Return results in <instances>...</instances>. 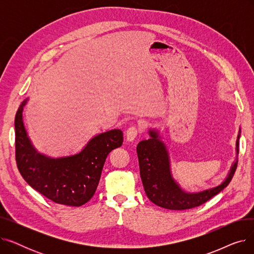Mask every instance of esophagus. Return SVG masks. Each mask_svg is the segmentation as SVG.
<instances>
[{
	"label": "esophagus",
	"mask_w": 254,
	"mask_h": 254,
	"mask_svg": "<svg viewBox=\"0 0 254 254\" xmlns=\"http://www.w3.org/2000/svg\"><path fill=\"white\" fill-rule=\"evenodd\" d=\"M140 134H141V129L136 126H131L127 129V141L135 140Z\"/></svg>",
	"instance_id": "obj_1"
}]
</instances>
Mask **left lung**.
Here are the masks:
<instances>
[{"mask_svg": "<svg viewBox=\"0 0 254 254\" xmlns=\"http://www.w3.org/2000/svg\"><path fill=\"white\" fill-rule=\"evenodd\" d=\"M150 139L141 141L137 146L140 176L146 195L150 201L169 210H188L198 207L209 201L229 185L237 169L235 162L226 179L216 188L199 192H185L173 179L170 159L165 144L159 140L157 131L149 130ZM237 139V153L239 152Z\"/></svg>", "mask_w": 254, "mask_h": 254, "instance_id": "1", "label": "left lung"}]
</instances>
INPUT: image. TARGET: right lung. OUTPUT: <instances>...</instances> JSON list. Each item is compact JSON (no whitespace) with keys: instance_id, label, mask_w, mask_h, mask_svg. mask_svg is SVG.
Returning <instances> with one entry per match:
<instances>
[{"instance_id":"obj_1","label":"right lung","mask_w":254,"mask_h":254,"mask_svg":"<svg viewBox=\"0 0 254 254\" xmlns=\"http://www.w3.org/2000/svg\"><path fill=\"white\" fill-rule=\"evenodd\" d=\"M24 100L15 115V158L18 171L34 190L57 204L80 207L93 196L108 154L120 147L124 134L112 129L92 138L75 155L51 158L37 152L22 122Z\"/></svg>"}]
</instances>
